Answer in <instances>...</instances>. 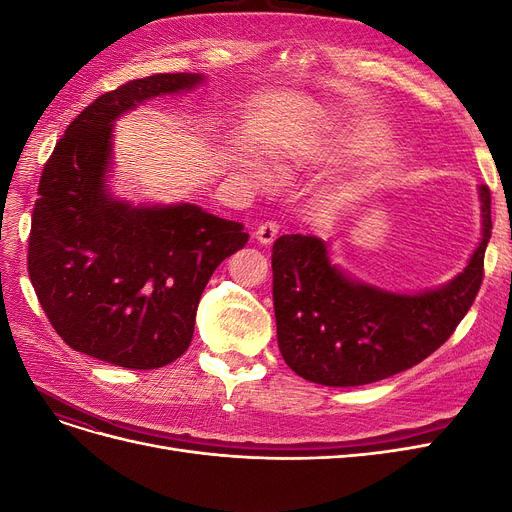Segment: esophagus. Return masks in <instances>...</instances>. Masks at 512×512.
Returning a JSON list of instances; mask_svg holds the SVG:
<instances>
[{
    "mask_svg": "<svg viewBox=\"0 0 512 512\" xmlns=\"http://www.w3.org/2000/svg\"><path fill=\"white\" fill-rule=\"evenodd\" d=\"M277 232H280V224L269 220V222H262V224L256 228L254 235H256V239H258L262 245H269V243L275 241Z\"/></svg>",
    "mask_w": 512,
    "mask_h": 512,
    "instance_id": "1",
    "label": "esophagus"
}]
</instances>
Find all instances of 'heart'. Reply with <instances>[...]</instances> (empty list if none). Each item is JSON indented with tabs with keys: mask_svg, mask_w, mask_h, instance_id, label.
<instances>
[{
	"mask_svg": "<svg viewBox=\"0 0 512 512\" xmlns=\"http://www.w3.org/2000/svg\"><path fill=\"white\" fill-rule=\"evenodd\" d=\"M346 141L352 145V147H376L378 143H380V136L371 130V128H361V130H356L354 134H350ZM288 168V164H282V170H286ZM252 181L256 183V185H267L269 183V179H267V175H265V170H262L260 166H258V162H254L252 164Z\"/></svg>",
	"mask_w": 512,
	"mask_h": 512,
	"instance_id": "1",
	"label": "heart"
}]
</instances>
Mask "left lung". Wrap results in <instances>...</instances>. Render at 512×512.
Returning <instances> with one entry per match:
<instances>
[{
	"label": "left lung",
	"instance_id": "obj_1",
	"mask_svg": "<svg viewBox=\"0 0 512 512\" xmlns=\"http://www.w3.org/2000/svg\"><path fill=\"white\" fill-rule=\"evenodd\" d=\"M483 239L451 282L418 294L356 282L312 235H282L273 243V307L277 346L301 378L324 386L384 380L436 352L468 314L483 284L491 239V192L478 188Z\"/></svg>",
	"mask_w": 512,
	"mask_h": 512
}]
</instances>
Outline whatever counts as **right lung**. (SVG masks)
Masks as SVG:
<instances>
[{
  "label": "right lung",
  "instance_id": "obj_1",
  "mask_svg": "<svg viewBox=\"0 0 512 512\" xmlns=\"http://www.w3.org/2000/svg\"><path fill=\"white\" fill-rule=\"evenodd\" d=\"M200 83L203 74H153L106 91L44 164L27 271L46 318L76 352L128 369L177 361L209 277L250 239L243 224L196 205L132 207L106 190L113 121Z\"/></svg>",
  "mask_w": 512,
  "mask_h": 512
}]
</instances>
